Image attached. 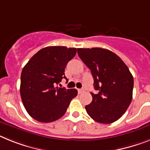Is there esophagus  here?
Wrapping results in <instances>:
<instances>
[{
	"label": "esophagus",
	"mask_w": 150,
	"mask_h": 150,
	"mask_svg": "<svg viewBox=\"0 0 150 150\" xmlns=\"http://www.w3.org/2000/svg\"><path fill=\"white\" fill-rule=\"evenodd\" d=\"M78 92H79V93H83L85 92V89H78Z\"/></svg>",
	"instance_id": "esophagus-1"
}]
</instances>
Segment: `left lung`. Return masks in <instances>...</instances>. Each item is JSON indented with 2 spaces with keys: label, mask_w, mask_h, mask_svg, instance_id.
<instances>
[{
  "label": "left lung",
  "mask_w": 150,
  "mask_h": 150,
  "mask_svg": "<svg viewBox=\"0 0 150 150\" xmlns=\"http://www.w3.org/2000/svg\"><path fill=\"white\" fill-rule=\"evenodd\" d=\"M83 62L90 69L97 94L85 108L94 121L111 124L118 120L130 105L134 77L124 61L115 53L101 48H77Z\"/></svg>",
  "instance_id": "obj_1"
}]
</instances>
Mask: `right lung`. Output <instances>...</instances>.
<instances>
[{
    "label": "right lung",
    "mask_w": 150,
    "mask_h": 150,
    "mask_svg": "<svg viewBox=\"0 0 150 150\" xmlns=\"http://www.w3.org/2000/svg\"><path fill=\"white\" fill-rule=\"evenodd\" d=\"M76 53L75 48L46 47L34 54L22 70V101L36 121L48 123L61 118L77 96L76 89L55 87L63 78L67 79L64 69Z\"/></svg>",
    "instance_id": "1"
}]
</instances>
